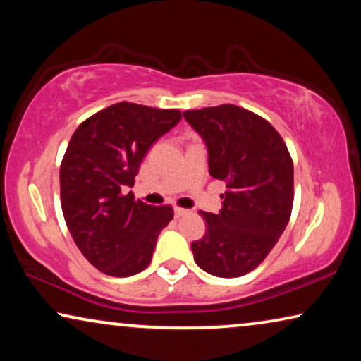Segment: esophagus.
Masks as SVG:
<instances>
[{
	"label": "esophagus",
	"instance_id": "obj_1",
	"mask_svg": "<svg viewBox=\"0 0 361 361\" xmlns=\"http://www.w3.org/2000/svg\"><path fill=\"white\" fill-rule=\"evenodd\" d=\"M187 214H189V210L180 209V207H174V215H176V219H179V216H184V215H187Z\"/></svg>",
	"mask_w": 361,
	"mask_h": 361
}]
</instances>
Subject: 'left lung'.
Wrapping results in <instances>:
<instances>
[{
	"mask_svg": "<svg viewBox=\"0 0 361 361\" xmlns=\"http://www.w3.org/2000/svg\"><path fill=\"white\" fill-rule=\"evenodd\" d=\"M209 151V172L226 192L219 214L202 212L207 231L192 243L195 263L219 278H238L263 263L288 226L294 166L273 125L236 105L187 110Z\"/></svg>",
	"mask_w": 361,
	"mask_h": 361,
	"instance_id": "8db88e82",
	"label": "left lung"
}]
</instances>
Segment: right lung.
Instances as JSON below:
<instances>
[{"mask_svg":"<svg viewBox=\"0 0 361 361\" xmlns=\"http://www.w3.org/2000/svg\"><path fill=\"white\" fill-rule=\"evenodd\" d=\"M179 110L120 102L87 118L73 133L61 164V204L82 255L115 278L141 273L151 263L171 205L135 200L142 157L180 121Z\"/></svg>","mask_w":361,"mask_h":361,"instance_id":"right-lung-1","label":"right lung"}]
</instances>
